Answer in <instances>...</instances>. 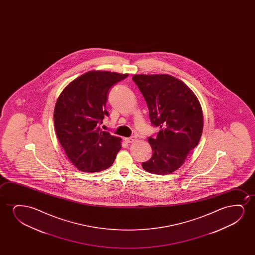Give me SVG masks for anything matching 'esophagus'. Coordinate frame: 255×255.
<instances>
[{
    "instance_id": "34e87169",
    "label": "esophagus",
    "mask_w": 255,
    "mask_h": 255,
    "mask_svg": "<svg viewBox=\"0 0 255 255\" xmlns=\"http://www.w3.org/2000/svg\"><path fill=\"white\" fill-rule=\"evenodd\" d=\"M136 139V136H130V137H126V141L127 143H133Z\"/></svg>"
}]
</instances>
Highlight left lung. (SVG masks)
<instances>
[{
	"label": "left lung",
	"instance_id": "1",
	"mask_svg": "<svg viewBox=\"0 0 255 255\" xmlns=\"http://www.w3.org/2000/svg\"><path fill=\"white\" fill-rule=\"evenodd\" d=\"M132 79L146 101L150 122L161 128L155 138L148 139L153 154L142 167L154 174H171L200 140L204 126L200 103L186 84L170 75H134Z\"/></svg>",
	"mask_w": 255,
	"mask_h": 255
}]
</instances>
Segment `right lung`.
<instances>
[{
	"instance_id": "add662e5",
	"label": "right lung",
	"mask_w": 255,
	"mask_h": 255,
	"mask_svg": "<svg viewBox=\"0 0 255 255\" xmlns=\"http://www.w3.org/2000/svg\"><path fill=\"white\" fill-rule=\"evenodd\" d=\"M128 77L91 70L70 82L57 98L54 110L56 136L67 157L84 172H98L112 166L122 139L100 129L108 116L107 95L113 84Z\"/></svg>"
}]
</instances>
